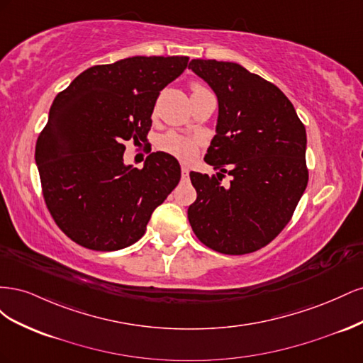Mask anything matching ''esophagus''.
<instances>
[{
	"mask_svg": "<svg viewBox=\"0 0 363 363\" xmlns=\"http://www.w3.org/2000/svg\"><path fill=\"white\" fill-rule=\"evenodd\" d=\"M182 175H183V179L189 177V168L186 167V164H183V167H182Z\"/></svg>",
	"mask_w": 363,
	"mask_h": 363,
	"instance_id": "obj_1",
	"label": "esophagus"
}]
</instances>
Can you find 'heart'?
Segmentation results:
<instances>
[{
	"label": "heart",
	"instance_id": "obj_1",
	"mask_svg": "<svg viewBox=\"0 0 363 363\" xmlns=\"http://www.w3.org/2000/svg\"><path fill=\"white\" fill-rule=\"evenodd\" d=\"M191 91H192V96L194 95H199L201 92H206L207 89L204 86L199 84V83H194L191 86ZM159 147L162 151L168 152V155L177 157L183 162H191L196 155H199V140L189 138V136H183L179 133H167L164 136H162L160 142H159Z\"/></svg>",
	"mask_w": 363,
	"mask_h": 363
}]
</instances>
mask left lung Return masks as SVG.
<instances>
[{
    "label": "left lung",
    "instance_id": "8db88e82",
    "mask_svg": "<svg viewBox=\"0 0 363 363\" xmlns=\"http://www.w3.org/2000/svg\"><path fill=\"white\" fill-rule=\"evenodd\" d=\"M189 68L212 87L219 106L204 157L219 172L189 174L196 191L191 227L223 255L257 251L291 221L309 180L304 124L276 84L238 63L194 59ZM225 172L233 180L223 185Z\"/></svg>",
    "mask_w": 363,
    "mask_h": 363
}]
</instances>
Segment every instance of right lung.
<instances>
[{"instance_id": "right-lung-1", "label": "right lung", "mask_w": 363, "mask_h": 363, "mask_svg": "<svg viewBox=\"0 0 363 363\" xmlns=\"http://www.w3.org/2000/svg\"><path fill=\"white\" fill-rule=\"evenodd\" d=\"M186 56H135L96 65L57 94L36 142L43 200L62 232L95 251L144 236L155 208L180 182L168 152L144 168L124 163V142H145L157 96L188 67Z\"/></svg>"}]
</instances>
